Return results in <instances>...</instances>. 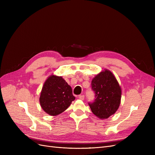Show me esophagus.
I'll list each match as a JSON object with an SVG mask.
<instances>
[{"label": "esophagus", "mask_w": 155, "mask_h": 155, "mask_svg": "<svg viewBox=\"0 0 155 155\" xmlns=\"http://www.w3.org/2000/svg\"><path fill=\"white\" fill-rule=\"evenodd\" d=\"M78 97L79 98V99L80 100H84V98H85V96H84V95H79V96H78Z\"/></svg>", "instance_id": "obj_1"}]
</instances>
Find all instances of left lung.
Segmentation results:
<instances>
[{
  "label": "left lung",
  "instance_id": "1",
  "mask_svg": "<svg viewBox=\"0 0 155 155\" xmlns=\"http://www.w3.org/2000/svg\"><path fill=\"white\" fill-rule=\"evenodd\" d=\"M92 90L95 99L88 103L94 114L100 119H107L118 110L121 91L118 81L112 73L105 70L93 78Z\"/></svg>",
  "mask_w": 155,
  "mask_h": 155
}]
</instances>
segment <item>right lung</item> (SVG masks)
Returning a JSON list of instances; mask_svg holds the SVG:
<instances>
[{"instance_id": "obj_1", "label": "right lung", "mask_w": 155, "mask_h": 155, "mask_svg": "<svg viewBox=\"0 0 155 155\" xmlns=\"http://www.w3.org/2000/svg\"><path fill=\"white\" fill-rule=\"evenodd\" d=\"M74 100L72 88L66 81L62 77L51 75L44 83L39 101L46 113L57 116L66 110Z\"/></svg>"}]
</instances>
